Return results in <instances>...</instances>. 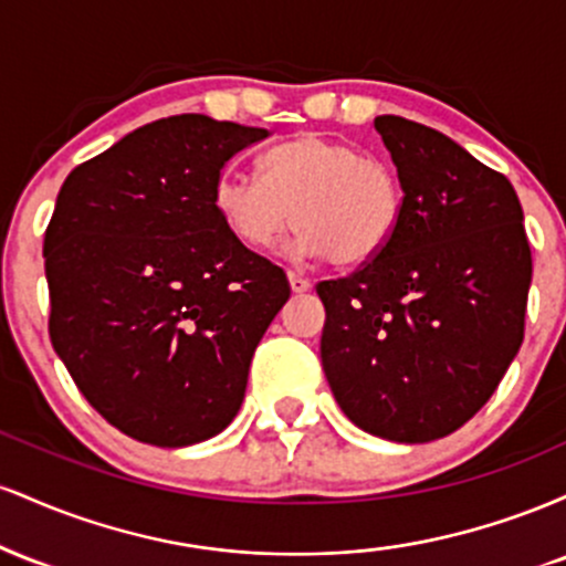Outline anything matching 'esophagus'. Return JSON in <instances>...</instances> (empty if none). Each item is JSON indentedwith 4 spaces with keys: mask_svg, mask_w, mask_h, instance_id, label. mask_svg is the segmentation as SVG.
Here are the masks:
<instances>
[{
    "mask_svg": "<svg viewBox=\"0 0 566 566\" xmlns=\"http://www.w3.org/2000/svg\"><path fill=\"white\" fill-rule=\"evenodd\" d=\"M287 279H290L292 292H297V295H301V292H308L311 290V279H305L303 274H297V271H287Z\"/></svg>",
    "mask_w": 566,
    "mask_h": 566,
    "instance_id": "esophagus-1",
    "label": "esophagus"
}]
</instances>
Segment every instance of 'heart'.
Returning a JSON list of instances; mask_svg holds the SVG:
<instances>
[{"instance_id": "1", "label": "heart", "mask_w": 566, "mask_h": 566, "mask_svg": "<svg viewBox=\"0 0 566 566\" xmlns=\"http://www.w3.org/2000/svg\"><path fill=\"white\" fill-rule=\"evenodd\" d=\"M216 210L233 237L271 250L292 226L305 252H327L337 265H359L386 250L399 229L401 186L386 161L354 143L301 135L263 154L261 178L226 172Z\"/></svg>"}]
</instances>
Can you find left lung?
Instances as JSON below:
<instances>
[{"instance_id":"left-lung-1","label":"left lung","mask_w":566,"mask_h":566,"mask_svg":"<svg viewBox=\"0 0 566 566\" xmlns=\"http://www.w3.org/2000/svg\"><path fill=\"white\" fill-rule=\"evenodd\" d=\"M399 229L350 276L316 284L322 367L350 423L423 444L486 405L524 340L532 252L505 175L418 122L378 116Z\"/></svg>"}]
</instances>
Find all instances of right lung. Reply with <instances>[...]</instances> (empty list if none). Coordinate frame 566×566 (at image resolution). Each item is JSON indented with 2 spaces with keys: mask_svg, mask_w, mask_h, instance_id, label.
I'll return each instance as SVG.
<instances>
[{
  "mask_svg": "<svg viewBox=\"0 0 566 566\" xmlns=\"http://www.w3.org/2000/svg\"><path fill=\"white\" fill-rule=\"evenodd\" d=\"M269 129L180 114L74 167L44 231L50 340L84 399L154 447L223 431L290 297L216 210L220 170Z\"/></svg>",
  "mask_w": 566,
  "mask_h": 566,
  "instance_id": "1",
  "label": "right lung"
}]
</instances>
